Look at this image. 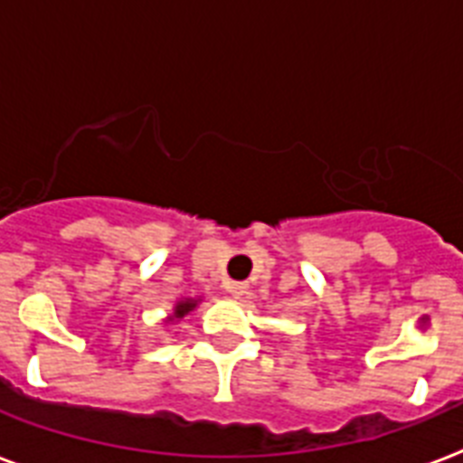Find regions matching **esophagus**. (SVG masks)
Instances as JSON below:
<instances>
[{"mask_svg": "<svg viewBox=\"0 0 463 463\" xmlns=\"http://www.w3.org/2000/svg\"><path fill=\"white\" fill-rule=\"evenodd\" d=\"M228 292H231L232 297L247 295V283H228Z\"/></svg>", "mask_w": 463, "mask_h": 463, "instance_id": "1", "label": "esophagus"}]
</instances>
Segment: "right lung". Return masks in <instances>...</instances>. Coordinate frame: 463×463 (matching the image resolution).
Listing matches in <instances>:
<instances>
[{"instance_id": "add662e5", "label": "right lung", "mask_w": 463, "mask_h": 463, "mask_svg": "<svg viewBox=\"0 0 463 463\" xmlns=\"http://www.w3.org/2000/svg\"><path fill=\"white\" fill-rule=\"evenodd\" d=\"M197 307V299H180L178 304H175V309H173L171 318L168 321H180V318H185L190 311Z\"/></svg>"}]
</instances>
